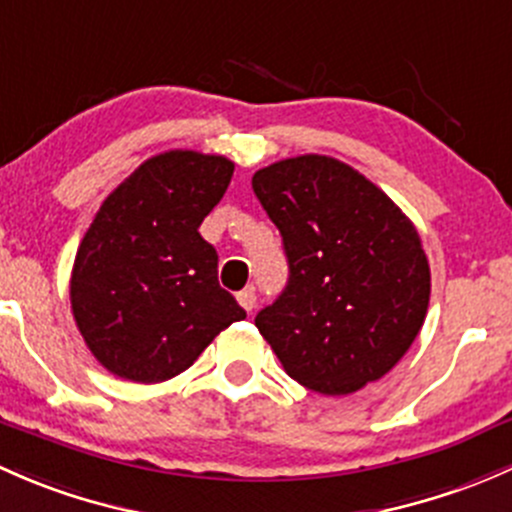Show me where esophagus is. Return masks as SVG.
I'll return each instance as SVG.
<instances>
[{
	"instance_id": "34e87169",
	"label": "esophagus",
	"mask_w": 512,
	"mask_h": 512,
	"mask_svg": "<svg viewBox=\"0 0 512 512\" xmlns=\"http://www.w3.org/2000/svg\"><path fill=\"white\" fill-rule=\"evenodd\" d=\"M236 300H239V305L244 310H254L256 308V291L254 288H244V291H241L239 295H236Z\"/></svg>"
}]
</instances>
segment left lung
Returning <instances> with one entry per match:
<instances>
[{
	"label": "left lung",
	"mask_w": 512,
	"mask_h": 512,
	"mask_svg": "<svg viewBox=\"0 0 512 512\" xmlns=\"http://www.w3.org/2000/svg\"><path fill=\"white\" fill-rule=\"evenodd\" d=\"M251 184L288 258V286L256 315L283 370L328 397L384 377L429 308V261L412 221L335 157L273 162Z\"/></svg>",
	"instance_id": "left-lung-1"
}]
</instances>
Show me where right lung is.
<instances>
[{"label": "right lung", "instance_id": "1", "mask_svg": "<svg viewBox=\"0 0 512 512\" xmlns=\"http://www.w3.org/2000/svg\"><path fill=\"white\" fill-rule=\"evenodd\" d=\"M231 175L226 157L170 150L100 204L73 261L71 310L88 350L115 377L172 379L246 318L219 286V256L199 234Z\"/></svg>", "mask_w": 512, "mask_h": 512}]
</instances>
